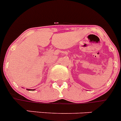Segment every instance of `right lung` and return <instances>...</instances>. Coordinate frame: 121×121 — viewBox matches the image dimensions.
Here are the masks:
<instances>
[{
	"label": "right lung",
	"mask_w": 121,
	"mask_h": 121,
	"mask_svg": "<svg viewBox=\"0 0 121 121\" xmlns=\"http://www.w3.org/2000/svg\"><path fill=\"white\" fill-rule=\"evenodd\" d=\"M27 90H29V91H31H31H33L34 90H30V89H27Z\"/></svg>",
	"instance_id": "1"
}]
</instances>
